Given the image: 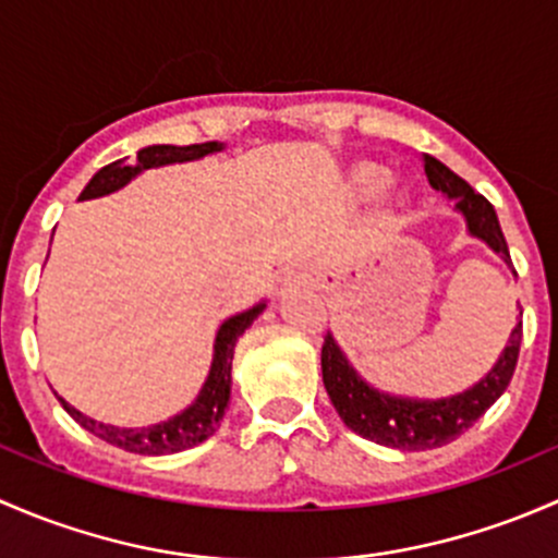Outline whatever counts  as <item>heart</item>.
Listing matches in <instances>:
<instances>
[{"label": "heart", "mask_w": 558, "mask_h": 558, "mask_svg": "<svg viewBox=\"0 0 558 558\" xmlns=\"http://www.w3.org/2000/svg\"><path fill=\"white\" fill-rule=\"evenodd\" d=\"M392 185V174L378 163H363L352 171L349 187L357 198H378L387 187Z\"/></svg>", "instance_id": "b5f03b06"}]
</instances>
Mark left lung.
Masks as SVG:
<instances>
[{
  "label": "left lung",
  "instance_id": "1",
  "mask_svg": "<svg viewBox=\"0 0 558 558\" xmlns=\"http://www.w3.org/2000/svg\"><path fill=\"white\" fill-rule=\"evenodd\" d=\"M422 163L429 185L453 201V209L464 217L470 236L484 241L510 266L508 244H505L497 211L489 201L475 193L462 177L453 174L449 166L440 163L433 155H422ZM519 349L521 322L510 332L497 363L478 384H473L464 392L451 395V398L424 400L381 392L373 384H367L357 373V367L349 363L332 332H327L325 343H322V381H325L338 416L352 433L363 435L378 446H389V449L427 451L457 440L464 429L473 427V422L484 416L486 408L497 403V398L508 389L510 378H513Z\"/></svg>",
  "mask_w": 558,
  "mask_h": 558
}]
</instances>
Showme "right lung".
Returning a JSON list of instances; mask_svg holds the SVG:
<instances>
[{"label":"right lung","mask_w":558,"mask_h":558,"mask_svg":"<svg viewBox=\"0 0 558 558\" xmlns=\"http://www.w3.org/2000/svg\"><path fill=\"white\" fill-rule=\"evenodd\" d=\"M226 150L222 142H204V145H150L142 147L136 153L134 163H125L123 160H114V163L105 166V169L96 171L90 177L88 185L83 187L77 201H90L109 195L120 187L129 185L134 177H140L142 171L158 169V166H171V163H187V160H201L204 155ZM266 308V301L255 303L246 312L233 314L220 325L215 336V354H211V367L209 376H206L204 387H201L198 398L193 400L185 411H180L177 416L166 418V422L150 424V427H114V424L96 422V418L85 416L83 411H77L74 405H69L61 395L59 403L64 405V411L80 427H85L88 433H94L96 438L107 440V444L118 446V449L131 451V453H145V457H163V453H177L193 449V446L204 444L206 438L217 433L222 416H226L228 400H231V367H233V349H236L239 336H244L246 327L252 325Z\"/></svg>","instance_id":"1"}]
</instances>
